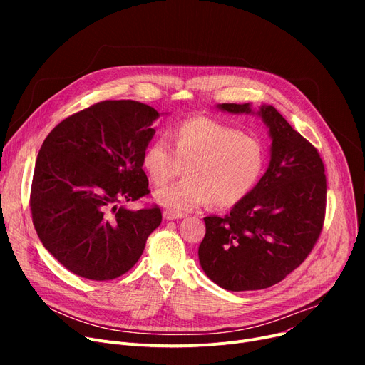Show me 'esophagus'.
I'll use <instances>...</instances> for the list:
<instances>
[{
    "instance_id": "obj_1",
    "label": "esophagus",
    "mask_w": 365,
    "mask_h": 365,
    "mask_svg": "<svg viewBox=\"0 0 365 365\" xmlns=\"http://www.w3.org/2000/svg\"><path fill=\"white\" fill-rule=\"evenodd\" d=\"M163 216L165 220H176V219H182L185 215L183 213H176V212H171V210H164Z\"/></svg>"
}]
</instances>
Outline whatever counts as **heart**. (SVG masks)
Instances as JSON below:
<instances>
[{"mask_svg":"<svg viewBox=\"0 0 365 365\" xmlns=\"http://www.w3.org/2000/svg\"><path fill=\"white\" fill-rule=\"evenodd\" d=\"M168 143L155 139L142 152L140 164L152 185L164 186L185 165L186 179L155 194L157 202L187 212L207 202L219 210L242 202L259 183L266 150L253 134L222 121L192 117L175 124Z\"/></svg>","mask_w":365,"mask_h":365,"instance_id":"heart-1","label":"heart"}]
</instances>
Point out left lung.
I'll list each match as a JSON object with an SVG mask.
<instances>
[{
	"mask_svg": "<svg viewBox=\"0 0 365 365\" xmlns=\"http://www.w3.org/2000/svg\"><path fill=\"white\" fill-rule=\"evenodd\" d=\"M219 108L252 112L248 103ZM259 115L272 139L269 167L231 213L204 217L198 248L202 271L229 292L263 290L282 281L309 256L325 217L327 179L317 148L274 106H262Z\"/></svg>",
	"mask_w": 365,
	"mask_h": 365,
	"instance_id": "8db88e82",
	"label": "left lung"
}]
</instances>
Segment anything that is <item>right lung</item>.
<instances>
[{
  "label": "right lung",
  "instance_id": "add662e5",
  "mask_svg": "<svg viewBox=\"0 0 365 365\" xmlns=\"http://www.w3.org/2000/svg\"><path fill=\"white\" fill-rule=\"evenodd\" d=\"M158 118L136 101H103L46 138L31 186L32 222L48 253L72 274L93 281L124 275L160 226L158 205L123 207L150 192L140 158Z\"/></svg>",
  "mask_w": 365,
  "mask_h": 365
}]
</instances>
